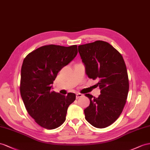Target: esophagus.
<instances>
[{"mask_svg":"<svg viewBox=\"0 0 150 150\" xmlns=\"http://www.w3.org/2000/svg\"><path fill=\"white\" fill-rule=\"evenodd\" d=\"M82 96H83V95H82V94H80V93L76 94V98L78 99V98H80V97H82Z\"/></svg>","mask_w":150,"mask_h":150,"instance_id":"1","label":"esophagus"}]
</instances>
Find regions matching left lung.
Wrapping results in <instances>:
<instances>
[{
    "label": "left lung",
    "instance_id": "left-lung-1",
    "mask_svg": "<svg viewBox=\"0 0 150 150\" xmlns=\"http://www.w3.org/2000/svg\"><path fill=\"white\" fill-rule=\"evenodd\" d=\"M78 49L86 74L99 80L101 89L98 98L85 94L90 99L85 118L95 127L105 128L117 120L125 105L129 88L125 63L120 53L105 41L80 45Z\"/></svg>",
    "mask_w": 150,
    "mask_h": 150
}]
</instances>
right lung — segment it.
I'll use <instances>...</instances> for the list:
<instances>
[{"label": "right lung", "mask_w": 150, "mask_h": 150, "mask_svg": "<svg viewBox=\"0 0 150 150\" xmlns=\"http://www.w3.org/2000/svg\"><path fill=\"white\" fill-rule=\"evenodd\" d=\"M78 53L77 45H47L26 56L21 70L20 93L28 114L37 124L47 129L58 127L65 121L68 106L76 95L52 91L53 81L64 66Z\"/></svg>", "instance_id": "obj_1"}]
</instances>
